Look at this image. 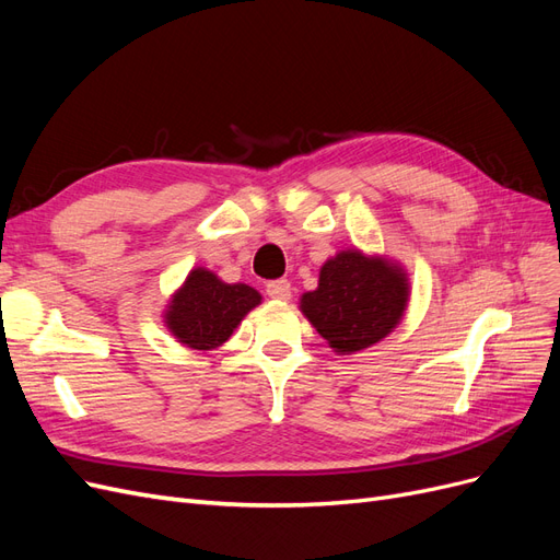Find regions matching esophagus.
<instances>
[{"instance_id":"34e87169","label":"esophagus","mask_w":560,"mask_h":560,"mask_svg":"<svg viewBox=\"0 0 560 560\" xmlns=\"http://www.w3.org/2000/svg\"><path fill=\"white\" fill-rule=\"evenodd\" d=\"M266 294L278 301H290L292 299V284L290 280H270L266 282Z\"/></svg>"}]
</instances>
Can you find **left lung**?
I'll return each instance as SVG.
<instances>
[{
    "mask_svg": "<svg viewBox=\"0 0 560 560\" xmlns=\"http://www.w3.org/2000/svg\"><path fill=\"white\" fill-rule=\"evenodd\" d=\"M406 270L385 257L343 249L319 268L317 290L301 296V313L338 354L360 352L393 331L409 303Z\"/></svg>",
    "mask_w": 560,
    "mask_h": 560,
    "instance_id": "left-lung-1",
    "label": "left lung"
}]
</instances>
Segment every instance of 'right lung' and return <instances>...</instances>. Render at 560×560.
<instances>
[{
    "mask_svg": "<svg viewBox=\"0 0 560 560\" xmlns=\"http://www.w3.org/2000/svg\"><path fill=\"white\" fill-rule=\"evenodd\" d=\"M261 294L249 284H229L208 268H194L165 308V327L191 350L226 343L243 317L257 308Z\"/></svg>",
    "mask_w": 560,
    "mask_h": 560,
    "instance_id": "add662e5",
    "label": "right lung"
}]
</instances>
